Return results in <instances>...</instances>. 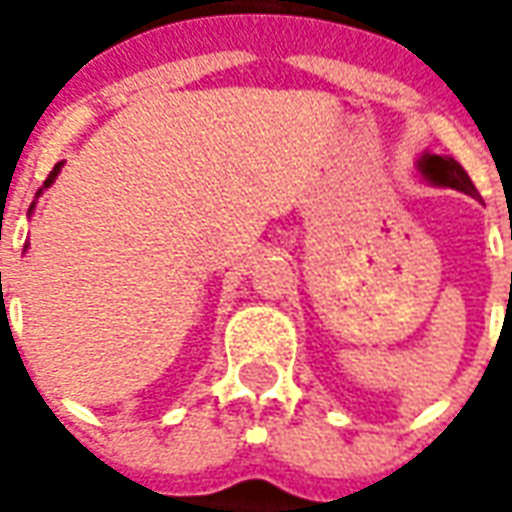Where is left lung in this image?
I'll list each match as a JSON object with an SVG mask.
<instances>
[{
	"label": "left lung",
	"instance_id": "obj_1",
	"mask_svg": "<svg viewBox=\"0 0 512 512\" xmlns=\"http://www.w3.org/2000/svg\"><path fill=\"white\" fill-rule=\"evenodd\" d=\"M419 170L424 173V179H430L433 185L453 187V190H462V193H470L476 196V187L470 182L467 170L450 159V156H436V153H424L422 162H419Z\"/></svg>",
	"mask_w": 512,
	"mask_h": 512
}]
</instances>
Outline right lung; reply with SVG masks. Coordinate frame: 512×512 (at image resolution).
Instances as JSON below:
<instances>
[{
    "label": "right lung",
    "mask_w": 512,
    "mask_h": 512,
    "mask_svg": "<svg viewBox=\"0 0 512 512\" xmlns=\"http://www.w3.org/2000/svg\"><path fill=\"white\" fill-rule=\"evenodd\" d=\"M59 168H62V162H59V165H56V168L50 170V176H48V179H45V187H50V182H53V179H56V173H59Z\"/></svg>",
    "instance_id": "right-lung-1"
}]
</instances>
